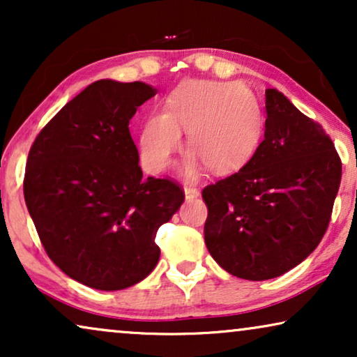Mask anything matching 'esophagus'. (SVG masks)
Returning <instances> with one entry per match:
<instances>
[{
	"mask_svg": "<svg viewBox=\"0 0 357 357\" xmlns=\"http://www.w3.org/2000/svg\"><path fill=\"white\" fill-rule=\"evenodd\" d=\"M183 193H185V198L187 199H193V198H198L199 197V192L197 188L193 187H185L183 188Z\"/></svg>",
	"mask_w": 357,
	"mask_h": 357,
	"instance_id": "obj_1",
	"label": "esophagus"
}]
</instances>
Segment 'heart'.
Here are the masks:
<instances>
[{
	"mask_svg": "<svg viewBox=\"0 0 357 357\" xmlns=\"http://www.w3.org/2000/svg\"><path fill=\"white\" fill-rule=\"evenodd\" d=\"M187 131L193 153L183 174L195 177L202 162L209 172H236L260 148L265 116L257 97L238 82L188 81L170 92L162 112H151L141 125L138 153L148 172L172 162Z\"/></svg>",
	"mask_w": 357,
	"mask_h": 357,
	"instance_id": "obj_1",
	"label": "heart"
}]
</instances>
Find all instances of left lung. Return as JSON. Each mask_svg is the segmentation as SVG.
<instances>
[{
    "label": "left lung",
    "instance_id": "obj_1",
    "mask_svg": "<svg viewBox=\"0 0 357 357\" xmlns=\"http://www.w3.org/2000/svg\"><path fill=\"white\" fill-rule=\"evenodd\" d=\"M265 96L255 155L203 190L204 243L219 266L248 281L284 275L315 250L341 182V160L321 126L280 91Z\"/></svg>",
    "mask_w": 357,
    "mask_h": 357
}]
</instances>
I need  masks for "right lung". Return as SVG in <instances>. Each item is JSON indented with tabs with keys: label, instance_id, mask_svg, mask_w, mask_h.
<instances>
[{
	"label": "right lung",
	"instance_id": "1",
	"mask_svg": "<svg viewBox=\"0 0 357 357\" xmlns=\"http://www.w3.org/2000/svg\"><path fill=\"white\" fill-rule=\"evenodd\" d=\"M158 94L146 82L100 79L68 102L33 141L24 198L50 260L81 284L120 291L158 265V229L185 195L143 178L130 135L136 109Z\"/></svg>",
	"mask_w": 357,
	"mask_h": 357
}]
</instances>
